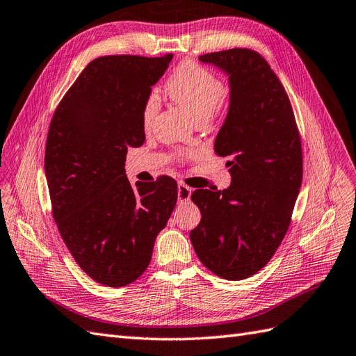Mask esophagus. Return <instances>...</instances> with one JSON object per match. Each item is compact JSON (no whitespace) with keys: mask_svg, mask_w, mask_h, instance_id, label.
Returning <instances> with one entry per match:
<instances>
[{"mask_svg":"<svg viewBox=\"0 0 356 356\" xmlns=\"http://www.w3.org/2000/svg\"><path fill=\"white\" fill-rule=\"evenodd\" d=\"M190 196H192V188L183 183H179L178 184V201L186 202V201H188Z\"/></svg>","mask_w":356,"mask_h":356,"instance_id":"34e87169","label":"esophagus"}]
</instances>
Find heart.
Segmentation results:
<instances>
[{
	"label": "heart",
	"mask_w": 356,
	"mask_h": 356,
	"mask_svg": "<svg viewBox=\"0 0 356 356\" xmlns=\"http://www.w3.org/2000/svg\"><path fill=\"white\" fill-rule=\"evenodd\" d=\"M166 90L172 101L192 115L195 122L210 119L220 106L225 95V88L219 78L195 62L179 65L168 80ZM157 108L159 101L151 95L143 106L145 127L151 124Z\"/></svg>",
	"instance_id": "obj_1"
}]
</instances>
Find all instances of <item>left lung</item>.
Listing matches in <instances>:
<instances>
[{
    "instance_id": "left-lung-1",
    "label": "left lung",
    "mask_w": 356,
    "mask_h": 356,
    "mask_svg": "<svg viewBox=\"0 0 356 356\" xmlns=\"http://www.w3.org/2000/svg\"><path fill=\"white\" fill-rule=\"evenodd\" d=\"M228 75L229 108L214 142L232 177L225 190L197 188L201 222L190 241L201 263L229 281L270 261L289 229L302 184V145L289 95L264 57L234 48L199 57Z\"/></svg>"
}]
</instances>
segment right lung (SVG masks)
I'll return each mask as SVG.
<instances>
[{
	"instance_id": "right-lung-1",
	"label": "right lung",
	"mask_w": 356,
	"mask_h": 356,
	"mask_svg": "<svg viewBox=\"0 0 356 356\" xmlns=\"http://www.w3.org/2000/svg\"><path fill=\"white\" fill-rule=\"evenodd\" d=\"M163 57L104 56L78 75L51 119L45 175L60 236L76 264L108 287L134 282L175 208V179L129 184L128 148L145 142L143 106Z\"/></svg>"
}]
</instances>
